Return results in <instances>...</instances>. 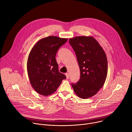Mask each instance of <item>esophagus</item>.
I'll return each mask as SVG.
<instances>
[{
	"mask_svg": "<svg viewBox=\"0 0 132 132\" xmlns=\"http://www.w3.org/2000/svg\"><path fill=\"white\" fill-rule=\"evenodd\" d=\"M65 75H66L67 79H68V78H69V74H68V73H65Z\"/></svg>",
	"mask_w": 132,
	"mask_h": 132,
	"instance_id": "esophagus-1",
	"label": "esophagus"
}]
</instances>
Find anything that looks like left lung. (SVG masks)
I'll return each mask as SVG.
<instances>
[{"instance_id": "8db88e82", "label": "left lung", "mask_w": 132, "mask_h": 132, "mask_svg": "<svg viewBox=\"0 0 132 132\" xmlns=\"http://www.w3.org/2000/svg\"><path fill=\"white\" fill-rule=\"evenodd\" d=\"M69 42L74 50L80 68V77L71 86L76 95L82 99L96 95L103 87L108 73L106 54L92 36H76Z\"/></svg>"}]
</instances>
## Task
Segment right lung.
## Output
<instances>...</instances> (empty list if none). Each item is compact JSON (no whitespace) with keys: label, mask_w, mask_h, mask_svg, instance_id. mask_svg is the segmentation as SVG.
Wrapping results in <instances>:
<instances>
[{"label":"right lung","mask_w":132,"mask_h":132,"mask_svg":"<svg viewBox=\"0 0 132 132\" xmlns=\"http://www.w3.org/2000/svg\"><path fill=\"white\" fill-rule=\"evenodd\" d=\"M67 40L56 36L44 37L37 42L30 52L27 61L29 78L33 88L41 95H52L66 78L59 71L55 56Z\"/></svg>","instance_id":"right-lung-1"}]
</instances>
